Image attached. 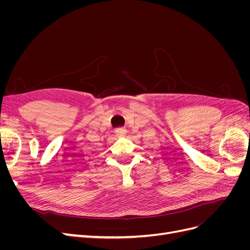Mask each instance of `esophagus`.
<instances>
[{
	"label": "esophagus",
	"instance_id": "esophagus-1",
	"mask_svg": "<svg viewBox=\"0 0 250 250\" xmlns=\"http://www.w3.org/2000/svg\"><path fill=\"white\" fill-rule=\"evenodd\" d=\"M126 129L125 128H117L116 129V133H117V135L119 138H123V137H125L126 135Z\"/></svg>",
	"mask_w": 250,
	"mask_h": 250
}]
</instances>
